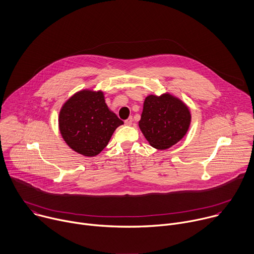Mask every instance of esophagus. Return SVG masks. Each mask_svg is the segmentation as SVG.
I'll return each instance as SVG.
<instances>
[{"label":"esophagus","mask_w":254,"mask_h":254,"mask_svg":"<svg viewBox=\"0 0 254 254\" xmlns=\"http://www.w3.org/2000/svg\"><path fill=\"white\" fill-rule=\"evenodd\" d=\"M125 124H126L127 126H130V125L132 124V118H128L127 120H126V121H125Z\"/></svg>","instance_id":"obj_1"}]
</instances>
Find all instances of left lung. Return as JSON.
I'll use <instances>...</instances> for the list:
<instances>
[{
  "label": "left lung",
  "mask_w": 254,
  "mask_h": 254,
  "mask_svg": "<svg viewBox=\"0 0 254 254\" xmlns=\"http://www.w3.org/2000/svg\"><path fill=\"white\" fill-rule=\"evenodd\" d=\"M190 119L189 107L172 95H149L144 102L139 127L152 147L165 150L186 135Z\"/></svg>",
  "instance_id": "1"
}]
</instances>
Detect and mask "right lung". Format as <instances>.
<instances>
[{
	"label": "right lung",
	"instance_id": "right-lung-1",
	"mask_svg": "<svg viewBox=\"0 0 254 254\" xmlns=\"http://www.w3.org/2000/svg\"><path fill=\"white\" fill-rule=\"evenodd\" d=\"M124 124L110 111L101 91H80L61 109L59 125L64 142L87 157L98 155L118 127Z\"/></svg>",
	"mask_w": 254,
	"mask_h": 254
}]
</instances>
